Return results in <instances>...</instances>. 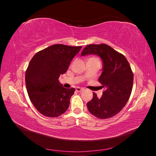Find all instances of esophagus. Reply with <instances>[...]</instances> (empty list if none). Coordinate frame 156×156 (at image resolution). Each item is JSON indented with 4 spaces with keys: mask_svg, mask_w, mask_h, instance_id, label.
I'll return each instance as SVG.
<instances>
[{
    "mask_svg": "<svg viewBox=\"0 0 156 156\" xmlns=\"http://www.w3.org/2000/svg\"><path fill=\"white\" fill-rule=\"evenodd\" d=\"M76 91H78V92H81V91H83V89L80 88V87H76Z\"/></svg>",
    "mask_w": 156,
    "mask_h": 156,
    "instance_id": "34e87169",
    "label": "esophagus"
}]
</instances>
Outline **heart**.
Listing matches in <instances>:
<instances>
[{
  "instance_id": "b5f03b06",
  "label": "heart",
  "mask_w": 156,
  "mask_h": 156,
  "mask_svg": "<svg viewBox=\"0 0 156 156\" xmlns=\"http://www.w3.org/2000/svg\"><path fill=\"white\" fill-rule=\"evenodd\" d=\"M97 59V58H96Z\"/></svg>"
}]
</instances>
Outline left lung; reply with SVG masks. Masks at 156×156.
<instances>
[{"instance_id": "left-lung-1", "label": "left lung", "mask_w": 156, "mask_h": 156, "mask_svg": "<svg viewBox=\"0 0 156 156\" xmlns=\"http://www.w3.org/2000/svg\"><path fill=\"white\" fill-rule=\"evenodd\" d=\"M94 54L102 61V72L98 81L105 87L100 98L94 93L87 103L89 112L100 119H107L119 113L129 99L133 83L130 65L124 55L105 44H89L81 56Z\"/></svg>"}]
</instances>
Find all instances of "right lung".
Listing matches in <instances>:
<instances>
[{
	"instance_id": "right-lung-1",
	"label": "right lung",
	"mask_w": 156,
	"mask_h": 156,
	"mask_svg": "<svg viewBox=\"0 0 156 156\" xmlns=\"http://www.w3.org/2000/svg\"><path fill=\"white\" fill-rule=\"evenodd\" d=\"M81 46L53 44L37 52L25 73L26 88L36 109L47 117H58L69 106L75 89H66L58 78L64 74Z\"/></svg>"
}]
</instances>
